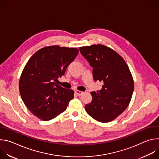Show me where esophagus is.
Here are the masks:
<instances>
[{"label":"esophagus","instance_id":"obj_1","mask_svg":"<svg viewBox=\"0 0 159 159\" xmlns=\"http://www.w3.org/2000/svg\"><path fill=\"white\" fill-rule=\"evenodd\" d=\"M75 93L77 96H81L84 93H83L82 91H80V90H75Z\"/></svg>","mask_w":159,"mask_h":159}]
</instances>
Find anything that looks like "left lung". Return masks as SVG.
<instances>
[{
  "mask_svg": "<svg viewBox=\"0 0 159 159\" xmlns=\"http://www.w3.org/2000/svg\"><path fill=\"white\" fill-rule=\"evenodd\" d=\"M81 54L93 68L95 81L104 85L85 106L86 112L98 121L108 123L126 109L131 99L134 82L124 59L112 49L102 44L80 47Z\"/></svg>",
  "mask_w": 159,
  "mask_h": 159,
  "instance_id": "8db88e82",
  "label": "left lung"
}]
</instances>
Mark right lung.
<instances>
[{
  "label": "right lung",
  "mask_w": 159,
  "mask_h": 159,
  "mask_svg": "<svg viewBox=\"0 0 159 159\" xmlns=\"http://www.w3.org/2000/svg\"><path fill=\"white\" fill-rule=\"evenodd\" d=\"M78 53L75 48L46 47L37 51L26 64L19 82V92L27 108L38 118L43 121L55 118L74 98L72 90L53 81L65 74Z\"/></svg>",
  "instance_id": "obj_1"
}]
</instances>
